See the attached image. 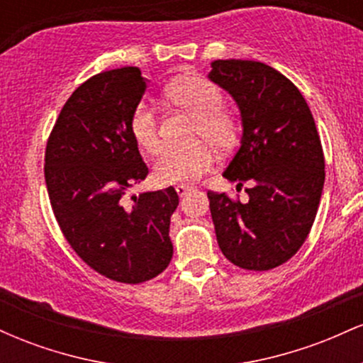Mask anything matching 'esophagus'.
Listing matches in <instances>:
<instances>
[{"label": "esophagus", "mask_w": 363, "mask_h": 363, "mask_svg": "<svg viewBox=\"0 0 363 363\" xmlns=\"http://www.w3.org/2000/svg\"><path fill=\"white\" fill-rule=\"evenodd\" d=\"M193 189H194V187L189 186V184H177L176 186V193L179 196H184V194H187V193H189V191H193Z\"/></svg>", "instance_id": "esophagus-1"}]
</instances>
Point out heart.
Here are the masks:
<instances>
[{
  "label": "heart",
  "mask_w": 363,
  "mask_h": 363,
  "mask_svg": "<svg viewBox=\"0 0 363 363\" xmlns=\"http://www.w3.org/2000/svg\"><path fill=\"white\" fill-rule=\"evenodd\" d=\"M164 95L174 106L194 116L191 140L187 147H167L158 155L153 177L160 184L191 182L206 174L215 165V149L230 150L239 140V123L228 107L222 106V90L203 77H181L165 86ZM131 136L145 152L155 153L160 148V133L155 107L148 101L135 106L129 118Z\"/></svg>",
  "instance_id": "b5f03b06"
}]
</instances>
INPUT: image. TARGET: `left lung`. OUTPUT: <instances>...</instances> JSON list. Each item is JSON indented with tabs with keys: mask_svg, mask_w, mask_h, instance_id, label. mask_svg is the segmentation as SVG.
<instances>
[{
	"mask_svg": "<svg viewBox=\"0 0 363 363\" xmlns=\"http://www.w3.org/2000/svg\"><path fill=\"white\" fill-rule=\"evenodd\" d=\"M210 80L242 116V145L223 177L237 191L251 182L245 203L208 191L216 240L235 266L268 272L297 254L318 213L326 176L318 128L297 86L264 62L216 60Z\"/></svg>",
	"mask_w": 363,
	"mask_h": 363,
	"instance_id": "8db88e82",
	"label": "left lung"
}]
</instances>
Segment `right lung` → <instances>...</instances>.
I'll return each instance as SVG.
<instances>
[{
  "label": "right lung",
  "instance_id": "obj_1",
  "mask_svg": "<svg viewBox=\"0 0 363 363\" xmlns=\"http://www.w3.org/2000/svg\"><path fill=\"white\" fill-rule=\"evenodd\" d=\"M145 89L136 66L94 74L62 106L44 157L49 201L65 239L91 269L129 285L169 266L170 216L179 205L172 186L126 199L129 187L148 176L129 131Z\"/></svg>",
  "mask_w": 363,
  "mask_h": 363
}]
</instances>
